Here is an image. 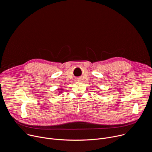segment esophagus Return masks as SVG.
<instances>
[{
  "label": "esophagus",
  "instance_id": "esophagus-1",
  "mask_svg": "<svg viewBox=\"0 0 152 152\" xmlns=\"http://www.w3.org/2000/svg\"><path fill=\"white\" fill-rule=\"evenodd\" d=\"M77 81H79V79H77Z\"/></svg>",
  "mask_w": 152,
  "mask_h": 152
}]
</instances>
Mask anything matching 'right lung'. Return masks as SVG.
Listing matches in <instances>:
<instances>
[{
    "label": "right lung",
    "instance_id": "1",
    "mask_svg": "<svg viewBox=\"0 0 152 152\" xmlns=\"http://www.w3.org/2000/svg\"><path fill=\"white\" fill-rule=\"evenodd\" d=\"M62 90H63V88H58V89L57 90H58V91H58L57 93H58V95L61 94L62 93Z\"/></svg>",
    "mask_w": 152,
    "mask_h": 152
}]
</instances>
